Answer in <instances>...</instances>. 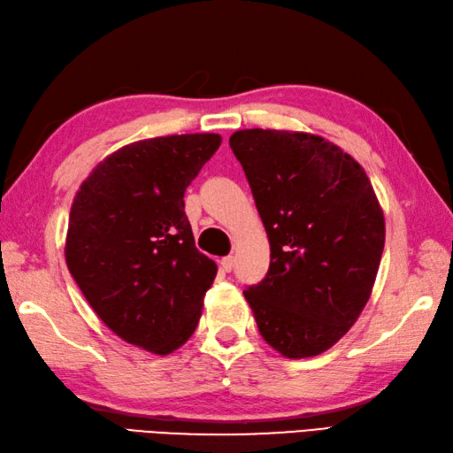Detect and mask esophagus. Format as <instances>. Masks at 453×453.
Segmentation results:
<instances>
[{
	"instance_id": "1",
	"label": "esophagus",
	"mask_w": 453,
	"mask_h": 453,
	"mask_svg": "<svg viewBox=\"0 0 453 453\" xmlns=\"http://www.w3.org/2000/svg\"><path fill=\"white\" fill-rule=\"evenodd\" d=\"M234 263H235V259H234V255H227V257H221V261H219V265H221V269L224 271H232L234 269Z\"/></svg>"
}]
</instances>
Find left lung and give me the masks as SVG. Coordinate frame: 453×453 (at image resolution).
<instances>
[{"mask_svg":"<svg viewBox=\"0 0 453 453\" xmlns=\"http://www.w3.org/2000/svg\"><path fill=\"white\" fill-rule=\"evenodd\" d=\"M243 166L269 237L265 279L243 291L263 339L287 358L317 357L355 325L384 250V213L365 168L325 138L237 130Z\"/></svg>","mask_w":453,"mask_h":453,"instance_id":"8db88e82","label":"left lung"}]
</instances>
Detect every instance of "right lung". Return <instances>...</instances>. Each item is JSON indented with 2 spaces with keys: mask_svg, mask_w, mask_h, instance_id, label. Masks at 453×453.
Segmentation results:
<instances>
[{
  "mask_svg": "<svg viewBox=\"0 0 453 453\" xmlns=\"http://www.w3.org/2000/svg\"><path fill=\"white\" fill-rule=\"evenodd\" d=\"M219 134L148 138L98 164L71 205L65 259L122 341L168 355L190 339L218 267L196 250L184 192Z\"/></svg>",
  "mask_w": 453,
  "mask_h": 453,
  "instance_id": "obj_1",
  "label": "right lung"
}]
</instances>
